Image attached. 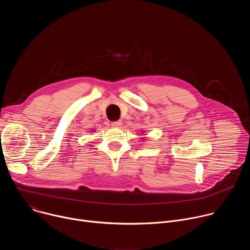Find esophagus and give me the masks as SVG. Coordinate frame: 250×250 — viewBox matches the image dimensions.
Returning a JSON list of instances; mask_svg holds the SVG:
<instances>
[{"label":"esophagus","mask_w":250,"mask_h":250,"mask_svg":"<svg viewBox=\"0 0 250 250\" xmlns=\"http://www.w3.org/2000/svg\"><path fill=\"white\" fill-rule=\"evenodd\" d=\"M111 125L114 126V127H120V126L122 125V121H115V122H112Z\"/></svg>","instance_id":"1"}]
</instances>
